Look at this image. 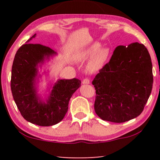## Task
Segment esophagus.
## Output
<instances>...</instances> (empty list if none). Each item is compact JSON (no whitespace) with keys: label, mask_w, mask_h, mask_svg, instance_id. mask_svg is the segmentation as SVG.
Masks as SVG:
<instances>
[{"label":"esophagus","mask_w":160,"mask_h":160,"mask_svg":"<svg viewBox=\"0 0 160 160\" xmlns=\"http://www.w3.org/2000/svg\"><path fill=\"white\" fill-rule=\"evenodd\" d=\"M90 81L88 78H85V79H84L82 80V84H85V85H88V84H90Z\"/></svg>","instance_id":"esophagus-1"}]
</instances>
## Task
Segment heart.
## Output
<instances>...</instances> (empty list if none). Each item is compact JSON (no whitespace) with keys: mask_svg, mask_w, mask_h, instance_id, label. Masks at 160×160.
Wrapping results in <instances>:
<instances>
[{"mask_svg":"<svg viewBox=\"0 0 160 160\" xmlns=\"http://www.w3.org/2000/svg\"><path fill=\"white\" fill-rule=\"evenodd\" d=\"M100 43L95 42L85 48L82 53L81 57L83 59H88L92 57L90 61V69L92 71L101 68L107 61L109 55V49L107 47H102Z\"/></svg>","mask_w":160,"mask_h":160,"instance_id":"obj_1","label":"heart"}]
</instances>
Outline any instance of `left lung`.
<instances>
[{"label": "left lung", "instance_id": "1", "mask_svg": "<svg viewBox=\"0 0 160 160\" xmlns=\"http://www.w3.org/2000/svg\"><path fill=\"white\" fill-rule=\"evenodd\" d=\"M152 84V64L147 48L138 42L127 47L118 46L92 81L95 113L113 123L136 118L150 97Z\"/></svg>", "mask_w": 160, "mask_h": 160}]
</instances>
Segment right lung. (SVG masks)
<instances>
[{
	"mask_svg": "<svg viewBox=\"0 0 160 160\" xmlns=\"http://www.w3.org/2000/svg\"><path fill=\"white\" fill-rule=\"evenodd\" d=\"M34 34L18 50L12 66L11 91L23 118L35 125L53 126L64 118L72 94L81 85L77 78L58 80L48 96L42 99L38 94L37 83L41 75L39 68L56 55L53 49L42 44H29Z\"/></svg>",
	"mask_w": 160,
	"mask_h": 160,
	"instance_id": "obj_1",
	"label": "right lung"
}]
</instances>
